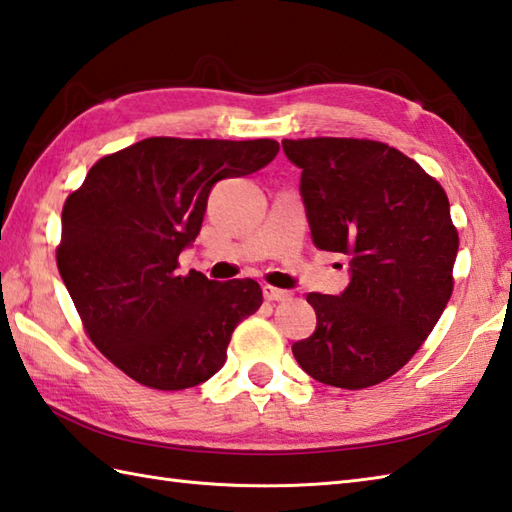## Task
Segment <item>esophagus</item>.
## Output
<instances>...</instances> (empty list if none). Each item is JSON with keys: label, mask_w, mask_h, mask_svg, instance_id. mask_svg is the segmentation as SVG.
<instances>
[{"label": "esophagus", "mask_w": 512, "mask_h": 512, "mask_svg": "<svg viewBox=\"0 0 512 512\" xmlns=\"http://www.w3.org/2000/svg\"><path fill=\"white\" fill-rule=\"evenodd\" d=\"M263 296L265 300H271V302H278V300H289V291L285 289H278V287H271V285H263Z\"/></svg>", "instance_id": "esophagus-1"}]
</instances>
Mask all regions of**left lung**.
I'll use <instances>...</instances> for the list:
<instances>
[{
	"label": "left lung",
	"instance_id": "8db88e82",
	"mask_svg": "<svg viewBox=\"0 0 512 512\" xmlns=\"http://www.w3.org/2000/svg\"><path fill=\"white\" fill-rule=\"evenodd\" d=\"M302 170L311 236L351 256L340 296L311 291L318 325L291 351L311 378L367 389L409 362L453 294L460 236L444 187L420 163L371 139H285Z\"/></svg>",
	"mask_w": 512,
	"mask_h": 512
}]
</instances>
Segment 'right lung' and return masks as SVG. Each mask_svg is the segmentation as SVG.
Returning a JSON list of instances; mask_svg holds the SVG:
<instances>
[{
	"label": "right lung",
	"mask_w": 512,
	"mask_h": 512,
	"mask_svg": "<svg viewBox=\"0 0 512 512\" xmlns=\"http://www.w3.org/2000/svg\"><path fill=\"white\" fill-rule=\"evenodd\" d=\"M278 141L150 137L92 165L61 212L57 267L83 331L143 387L181 391L223 367L238 322L263 305L252 278L181 276L212 185L274 159Z\"/></svg>",
	"instance_id": "add662e5"
}]
</instances>
